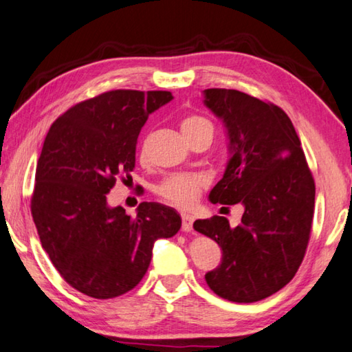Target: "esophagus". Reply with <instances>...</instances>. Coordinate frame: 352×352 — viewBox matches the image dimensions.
Here are the masks:
<instances>
[{
	"label": "esophagus",
	"mask_w": 352,
	"mask_h": 352,
	"mask_svg": "<svg viewBox=\"0 0 352 352\" xmlns=\"http://www.w3.org/2000/svg\"><path fill=\"white\" fill-rule=\"evenodd\" d=\"M194 218H192L190 215H186V213H183L182 215V229L184 232H192V229H194Z\"/></svg>",
	"instance_id": "obj_1"
}]
</instances>
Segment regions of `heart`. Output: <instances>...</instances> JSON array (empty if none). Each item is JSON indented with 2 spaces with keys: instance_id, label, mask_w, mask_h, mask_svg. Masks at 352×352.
<instances>
[{
  "instance_id": "1",
  "label": "heart",
  "mask_w": 352,
  "mask_h": 352,
  "mask_svg": "<svg viewBox=\"0 0 352 352\" xmlns=\"http://www.w3.org/2000/svg\"><path fill=\"white\" fill-rule=\"evenodd\" d=\"M180 126L186 140H189L192 135L206 128L212 129V125L208 119L195 114L184 117ZM204 186H206V182L203 177L178 174V175H172L166 178V180L158 186L157 192L163 199H166L168 203L177 206V208L190 209L192 206L198 201Z\"/></svg>"
}]
</instances>
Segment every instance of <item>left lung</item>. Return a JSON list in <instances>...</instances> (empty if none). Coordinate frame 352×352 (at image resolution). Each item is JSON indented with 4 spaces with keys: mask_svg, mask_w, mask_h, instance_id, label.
<instances>
[{
    "mask_svg": "<svg viewBox=\"0 0 352 352\" xmlns=\"http://www.w3.org/2000/svg\"><path fill=\"white\" fill-rule=\"evenodd\" d=\"M204 105L223 120L230 158L210 190L213 204L244 206L241 224L197 219L223 258L206 282L219 298L250 304L279 292L305 256L316 186L300 140L284 109L238 89H204Z\"/></svg>",
    "mask_w": 352,
    "mask_h": 352,
    "instance_id": "left-lung-1",
    "label": "left lung"
}]
</instances>
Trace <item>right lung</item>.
I'll list each match as a JSON object with an SVG mask.
<instances>
[{"mask_svg":"<svg viewBox=\"0 0 352 352\" xmlns=\"http://www.w3.org/2000/svg\"><path fill=\"white\" fill-rule=\"evenodd\" d=\"M169 91L113 89L76 103L44 140L32 217L52 264L67 284L94 299L125 294L146 273L158 238L180 230L175 209L140 203L137 215L109 208L116 178L135 166V144Z\"/></svg>","mask_w":352,"mask_h":352,"instance_id":"obj_1","label":"right lung"}]
</instances>
